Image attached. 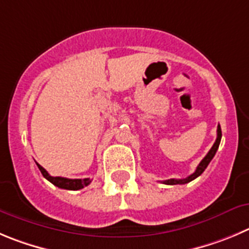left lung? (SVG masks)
Instances as JSON below:
<instances>
[{"mask_svg":"<svg viewBox=\"0 0 249 249\" xmlns=\"http://www.w3.org/2000/svg\"><path fill=\"white\" fill-rule=\"evenodd\" d=\"M221 136H222L221 127H220V125H217V138H216L215 143H213V147L210 148V151L208 152V155H206V156L201 160V162L199 163V166L196 167V169H195L194 173L190 174L189 177L184 178V179H167V180H163L162 183H164V184H168V185L185 184V183H189V182H192L193 179H195V178H198L199 176H200V174L205 171V168L208 167V164L210 163V161L213 159V156H215L216 151H217V148H219L220 141H221Z\"/></svg>","mask_w":249,"mask_h":249,"instance_id":"left-lung-1","label":"left lung"}]
</instances>
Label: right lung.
Returning a JSON list of instances; mask_svg holds the SVG:
<instances>
[{
	"instance_id": "add662e5",
	"label": "right lung",
	"mask_w": 249,
	"mask_h": 249,
	"mask_svg": "<svg viewBox=\"0 0 249 249\" xmlns=\"http://www.w3.org/2000/svg\"><path fill=\"white\" fill-rule=\"evenodd\" d=\"M38 168L40 169L41 174L44 176V178L51 182L56 187L61 188V189H67V190H78L82 189V188L87 187L92 180L89 178H85V179H69V178H64V177H51L50 174L43 168L39 163H36Z\"/></svg>"
}]
</instances>
